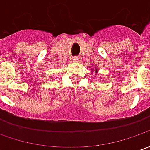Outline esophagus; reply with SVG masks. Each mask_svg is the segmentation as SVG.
I'll return each instance as SVG.
<instances>
[{
    "label": "esophagus",
    "instance_id": "obj_1",
    "mask_svg": "<svg viewBox=\"0 0 150 150\" xmlns=\"http://www.w3.org/2000/svg\"><path fill=\"white\" fill-rule=\"evenodd\" d=\"M74 61L77 62V63L81 62V58H80V56H75V57H74Z\"/></svg>",
    "mask_w": 150,
    "mask_h": 150
}]
</instances>
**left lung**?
Listing matches in <instances>:
<instances>
[{
  "instance_id": "obj_1",
  "label": "left lung",
  "mask_w": 150,
  "mask_h": 150,
  "mask_svg": "<svg viewBox=\"0 0 150 150\" xmlns=\"http://www.w3.org/2000/svg\"><path fill=\"white\" fill-rule=\"evenodd\" d=\"M94 70L96 71V73H97V69H96V70H93V69H92V71H94Z\"/></svg>"
}]
</instances>
